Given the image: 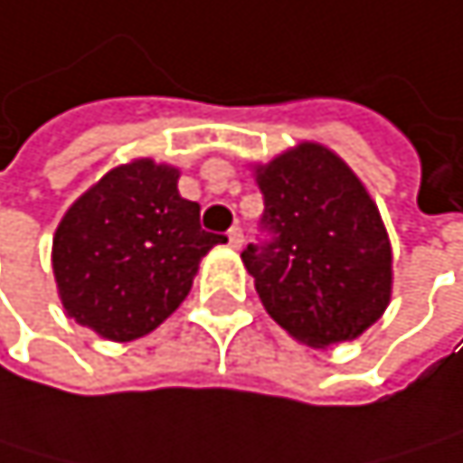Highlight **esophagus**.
Instances as JSON below:
<instances>
[{
    "label": "esophagus",
    "instance_id": "34e87169",
    "mask_svg": "<svg viewBox=\"0 0 463 463\" xmlns=\"http://www.w3.org/2000/svg\"><path fill=\"white\" fill-rule=\"evenodd\" d=\"M227 244L233 247V250H239L244 244V230L241 227H230L227 230Z\"/></svg>",
    "mask_w": 463,
    "mask_h": 463
}]
</instances>
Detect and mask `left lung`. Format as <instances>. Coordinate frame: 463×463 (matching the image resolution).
<instances>
[{"instance_id":"1","label":"left lung","mask_w":463,"mask_h":463,"mask_svg":"<svg viewBox=\"0 0 463 463\" xmlns=\"http://www.w3.org/2000/svg\"><path fill=\"white\" fill-rule=\"evenodd\" d=\"M269 241L241 252L266 313L296 340H354L390 305L392 250L368 189L318 142L255 167Z\"/></svg>"}]
</instances>
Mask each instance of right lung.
I'll list each match as a JSON object with an SVG mask.
<instances>
[{
    "mask_svg": "<svg viewBox=\"0 0 463 463\" xmlns=\"http://www.w3.org/2000/svg\"><path fill=\"white\" fill-rule=\"evenodd\" d=\"M181 173L137 158L109 170L62 216L52 269L68 318L107 340H137L189 296L200 260L227 241L200 227Z\"/></svg>",
    "mask_w": 463,
    "mask_h": 463,
    "instance_id": "right-lung-1",
    "label": "right lung"
}]
</instances>
